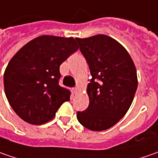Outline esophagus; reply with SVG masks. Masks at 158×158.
Masks as SVG:
<instances>
[{
	"instance_id": "34e87169",
	"label": "esophagus",
	"mask_w": 158,
	"mask_h": 158,
	"mask_svg": "<svg viewBox=\"0 0 158 158\" xmlns=\"http://www.w3.org/2000/svg\"><path fill=\"white\" fill-rule=\"evenodd\" d=\"M78 90H79V88H78V87H74V88H73V93H74V94H76V93L78 92Z\"/></svg>"
}]
</instances>
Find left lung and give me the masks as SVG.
<instances>
[{"label": "left lung", "instance_id": "left-lung-1", "mask_svg": "<svg viewBox=\"0 0 158 158\" xmlns=\"http://www.w3.org/2000/svg\"><path fill=\"white\" fill-rule=\"evenodd\" d=\"M76 40L92 77L88 108L77 112V119L89 130H106L123 118L133 102L138 84L135 66L124 47L106 35Z\"/></svg>", "mask_w": 158, "mask_h": 158}]
</instances>
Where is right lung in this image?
<instances>
[{
  "mask_svg": "<svg viewBox=\"0 0 158 158\" xmlns=\"http://www.w3.org/2000/svg\"><path fill=\"white\" fill-rule=\"evenodd\" d=\"M78 46L73 38L43 35L30 41L8 64L4 89L9 105L24 121L42 125L51 120L70 91L59 85L60 66Z\"/></svg>",
  "mask_w": 158,
  "mask_h": 158,
  "instance_id": "obj_1",
  "label": "right lung"
}]
</instances>
